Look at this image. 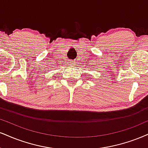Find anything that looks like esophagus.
I'll return each instance as SVG.
<instances>
[{
	"mask_svg": "<svg viewBox=\"0 0 148 148\" xmlns=\"http://www.w3.org/2000/svg\"><path fill=\"white\" fill-rule=\"evenodd\" d=\"M69 66H73L75 65V62L74 60H69Z\"/></svg>",
	"mask_w": 148,
	"mask_h": 148,
	"instance_id": "obj_1",
	"label": "esophagus"
}]
</instances>
